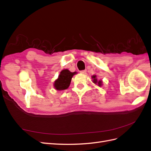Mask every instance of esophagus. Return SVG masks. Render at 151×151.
Returning a JSON list of instances; mask_svg holds the SVG:
<instances>
[{
    "mask_svg": "<svg viewBox=\"0 0 151 151\" xmlns=\"http://www.w3.org/2000/svg\"><path fill=\"white\" fill-rule=\"evenodd\" d=\"M80 73H82V74H86V70H82V71H80Z\"/></svg>",
    "mask_w": 151,
    "mask_h": 151,
    "instance_id": "obj_1",
    "label": "esophagus"
}]
</instances>
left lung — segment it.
<instances>
[{
	"label": "left lung",
	"mask_w": 151,
	"mask_h": 151,
	"mask_svg": "<svg viewBox=\"0 0 151 151\" xmlns=\"http://www.w3.org/2000/svg\"><path fill=\"white\" fill-rule=\"evenodd\" d=\"M92 78H93V82H94V83H97L98 84H99V86H100L101 85V81H99V82L97 81V79L96 78V75L93 76Z\"/></svg>",
	"instance_id": "1"
}]
</instances>
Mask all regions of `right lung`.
Returning a JSON list of instances; mask_svg holds the SVG:
<instances>
[{"label": "right lung", "mask_w": 151, "mask_h": 151, "mask_svg": "<svg viewBox=\"0 0 151 151\" xmlns=\"http://www.w3.org/2000/svg\"><path fill=\"white\" fill-rule=\"evenodd\" d=\"M76 73V72H70L68 69L62 70L58 76V79L55 82V88L58 91L68 89L71 83L73 76Z\"/></svg>", "instance_id": "1"}]
</instances>
